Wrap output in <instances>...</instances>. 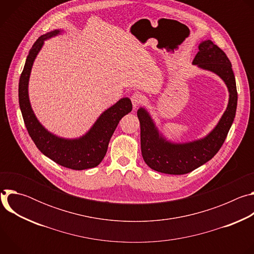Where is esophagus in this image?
Masks as SVG:
<instances>
[{"mask_svg": "<svg viewBox=\"0 0 254 254\" xmlns=\"http://www.w3.org/2000/svg\"><path fill=\"white\" fill-rule=\"evenodd\" d=\"M130 99H131V102H132V105L134 108H136L138 105H140L142 102H143V96L140 94V93H133L131 96H130Z\"/></svg>", "mask_w": 254, "mask_h": 254, "instance_id": "1", "label": "esophagus"}]
</instances>
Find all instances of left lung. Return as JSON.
Segmentation results:
<instances>
[{
  "mask_svg": "<svg viewBox=\"0 0 254 254\" xmlns=\"http://www.w3.org/2000/svg\"><path fill=\"white\" fill-rule=\"evenodd\" d=\"M193 64L219 75L229 91L228 106L216 127L204 138L186 143L167 141L155 127L149 113L140 107V149L143 161L153 170L170 175H184L211 160L222 147L236 114L237 89L232 65L227 55L211 40L199 45Z\"/></svg>",
  "mask_w": 254,
  "mask_h": 254,
  "instance_id": "left-lung-1",
  "label": "left lung"
}]
</instances>
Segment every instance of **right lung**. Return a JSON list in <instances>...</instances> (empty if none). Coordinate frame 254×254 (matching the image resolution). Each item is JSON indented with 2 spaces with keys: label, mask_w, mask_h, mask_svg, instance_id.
<instances>
[{
  "label": "right lung",
  "mask_w": 254,
  "mask_h": 254,
  "mask_svg": "<svg viewBox=\"0 0 254 254\" xmlns=\"http://www.w3.org/2000/svg\"><path fill=\"white\" fill-rule=\"evenodd\" d=\"M55 30L39 37L33 44L26 59L19 82V104L29 135L36 147L56 164L72 170H85L98 166L103 160L108 142L120 121L132 110L129 98H122L106 110L96 121L90 130L80 138L65 139L48 130L36 119L29 101L28 82L33 62L46 39L57 35Z\"/></svg>",
  "instance_id": "1"
}]
</instances>
